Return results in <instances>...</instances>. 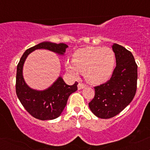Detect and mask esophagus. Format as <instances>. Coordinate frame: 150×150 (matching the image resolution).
Returning a JSON list of instances; mask_svg holds the SVG:
<instances>
[{
    "label": "esophagus",
    "mask_w": 150,
    "mask_h": 150,
    "mask_svg": "<svg viewBox=\"0 0 150 150\" xmlns=\"http://www.w3.org/2000/svg\"><path fill=\"white\" fill-rule=\"evenodd\" d=\"M85 85H84L83 83H82V82H79L78 85H77V88H78V89H82L85 88Z\"/></svg>",
    "instance_id": "obj_1"
}]
</instances>
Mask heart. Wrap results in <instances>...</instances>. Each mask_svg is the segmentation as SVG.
Here are the masks:
<instances>
[{"mask_svg":"<svg viewBox=\"0 0 150 150\" xmlns=\"http://www.w3.org/2000/svg\"><path fill=\"white\" fill-rule=\"evenodd\" d=\"M72 62L65 63L66 70L77 77L79 71L85 73L87 82L100 84L106 82L112 75L115 54L110 48L89 46L77 50L72 56Z\"/></svg>","mask_w":150,"mask_h":150,"instance_id":"obj_1","label":"heart"}]
</instances>
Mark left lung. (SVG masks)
<instances>
[{
  "label": "left lung",
  "instance_id": "obj_1",
  "mask_svg": "<svg viewBox=\"0 0 150 150\" xmlns=\"http://www.w3.org/2000/svg\"><path fill=\"white\" fill-rule=\"evenodd\" d=\"M116 66L109 80L94 87V97L89 103L92 112L100 118H110L131 102L137 90V65L132 53L113 44Z\"/></svg>",
  "mask_w": 150,
  "mask_h": 150
}]
</instances>
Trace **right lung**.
<instances>
[{
	"label": "right lung",
	"instance_id": "obj_1",
	"mask_svg": "<svg viewBox=\"0 0 150 150\" xmlns=\"http://www.w3.org/2000/svg\"><path fill=\"white\" fill-rule=\"evenodd\" d=\"M68 45L63 43L55 44L44 42L26 50L17 66L16 94L24 108L32 116L45 120L58 118L65 107L68 97L77 90V82L68 85L59 77L51 87L45 90L39 91L30 88L26 84L22 75V69L28 55L37 49H47L59 55H64Z\"/></svg>",
	"mask_w": 150,
	"mask_h": 150
}]
</instances>
